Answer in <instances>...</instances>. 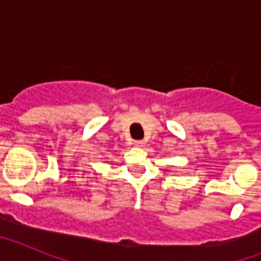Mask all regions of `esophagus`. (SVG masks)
Instances as JSON below:
<instances>
[{"label": "esophagus", "instance_id": "1", "mask_svg": "<svg viewBox=\"0 0 261 261\" xmlns=\"http://www.w3.org/2000/svg\"><path fill=\"white\" fill-rule=\"evenodd\" d=\"M133 145H135L136 147H142L145 145V142L142 141V140H137V141L133 142Z\"/></svg>", "mask_w": 261, "mask_h": 261}]
</instances>
